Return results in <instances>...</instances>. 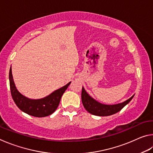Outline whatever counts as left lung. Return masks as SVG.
<instances>
[{
  "label": "left lung",
  "instance_id": "8db88e82",
  "mask_svg": "<svg viewBox=\"0 0 153 153\" xmlns=\"http://www.w3.org/2000/svg\"><path fill=\"white\" fill-rule=\"evenodd\" d=\"M134 94L123 102L115 105H105L98 102L88 94L84 88L82 87V102L88 112L97 116H109L120 111L126 105L131 101Z\"/></svg>",
  "mask_w": 153,
  "mask_h": 153
}]
</instances>
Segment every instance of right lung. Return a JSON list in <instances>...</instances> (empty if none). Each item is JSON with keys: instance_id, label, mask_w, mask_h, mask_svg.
Returning a JSON list of instances; mask_svg holds the SVG:
<instances>
[{"instance_id": "right-lung-1", "label": "right lung", "mask_w": 153, "mask_h": 153, "mask_svg": "<svg viewBox=\"0 0 153 153\" xmlns=\"http://www.w3.org/2000/svg\"><path fill=\"white\" fill-rule=\"evenodd\" d=\"M10 89L13 99L23 112L36 117H46L53 113L57 108L62 95L71 84V82L61 88L55 90L46 97L40 99H31L21 94L15 86L12 75L11 66L9 70Z\"/></svg>"}]
</instances>
